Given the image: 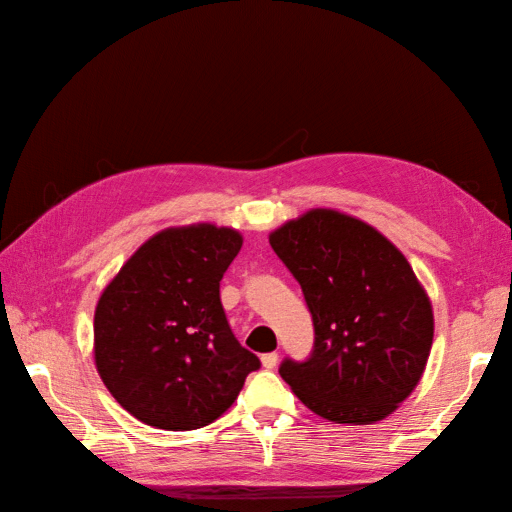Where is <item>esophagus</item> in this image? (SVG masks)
<instances>
[{
    "label": "esophagus",
    "mask_w": 512,
    "mask_h": 512,
    "mask_svg": "<svg viewBox=\"0 0 512 512\" xmlns=\"http://www.w3.org/2000/svg\"><path fill=\"white\" fill-rule=\"evenodd\" d=\"M277 361H279V354H277V352H268V354L262 356V365H264L266 369L277 367Z\"/></svg>",
    "instance_id": "esophagus-1"
}]
</instances>
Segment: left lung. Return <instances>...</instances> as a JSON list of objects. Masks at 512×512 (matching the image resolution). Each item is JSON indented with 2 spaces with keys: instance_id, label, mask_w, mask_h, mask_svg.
<instances>
[{
  "instance_id": "1",
  "label": "left lung",
  "mask_w": 512,
  "mask_h": 512,
  "mask_svg": "<svg viewBox=\"0 0 512 512\" xmlns=\"http://www.w3.org/2000/svg\"><path fill=\"white\" fill-rule=\"evenodd\" d=\"M314 325L306 361L279 367L297 398L339 424L387 418L427 365L433 310L405 255L352 215L312 209L270 233Z\"/></svg>"
}]
</instances>
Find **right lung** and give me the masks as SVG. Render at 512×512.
Returning a JSON list of instances; mask_svg holds the SVG:
<instances>
[{
    "label": "right lung",
    "instance_id": "right-lung-1",
    "mask_svg": "<svg viewBox=\"0 0 512 512\" xmlns=\"http://www.w3.org/2000/svg\"><path fill=\"white\" fill-rule=\"evenodd\" d=\"M239 248L242 235L226 226L167 228L127 259L96 303V369L118 405L149 427H206L262 365L235 339L220 301Z\"/></svg>",
    "mask_w": 512,
    "mask_h": 512
}]
</instances>
